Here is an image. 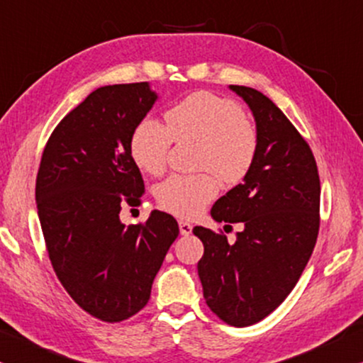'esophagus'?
Returning <instances> with one entry per match:
<instances>
[{"mask_svg": "<svg viewBox=\"0 0 363 363\" xmlns=\"http://www.w3.org/2000/svg\"><path fill=\"white\" fill-rule=\"evenodd\" d=\"M179 229H181L182 235H189L192 232V224H191V222L181 219V220H179Z\"/></svg>", "mask_w": 363, "mask_h": 363, "instance_id": "obj_1", "label": "esophagus"}]
</instances>
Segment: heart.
Segmentation results:
<instances>
[{"label":"heart","instance_id":"1","mask_svg":"<svg viewBox=\"0 0 363 363\" xmlns=\"http://www.w3.org/2000/svg\"><path fill=\"white\" fill-rule=\"evenodd\" d=\"M174 143H196V167L216 174L224 184H238L257 156V131L234 101L207 91L187 94L164 113V125L144 119L131 136V156L139 169L159 176ZM219 184L210 172L172 176L156 191L164 211L194 217L214 199Z\"/></svg>","mask_w":363,"mask_h":363}]
</instances>
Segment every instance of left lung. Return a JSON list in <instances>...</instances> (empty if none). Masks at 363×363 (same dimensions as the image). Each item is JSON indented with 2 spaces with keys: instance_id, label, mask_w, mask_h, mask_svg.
<instances>
[{
  "instance_id": "obj_1",
  "label": "left lung",
  "mask_w": 363,
  "mask_h": 363,
  "mask_svg": "<svg viewBox=\"0 0 363 363\" xmlns=\"http://www.w3.org/2000/svg\"><path fill=\"white\" fill-rule=\"evenodd\" d=\"M249 104L257 128V156L242 184L216 201L217 222H242L235 242L194 227L204 244L197 272L206 303L234 327L257 323L296 287L315 247L320 179L312 149L287 116L260 91L230 86Z\"/></svg>"
}]
</instances>
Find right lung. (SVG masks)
Returning a JSON list of instances; mask_svg holds the SVG:
<instances>
[{
	"instance_id": "obj_1",
	"label": "right lung",
	"mask_w": 363,
	"mask_h": 363,
	"mask_svg": "<svg viewBox=\"0 0 363 363\" xmlns=\"http://www.w3.org/2000/svg\"><path fill=\"white\" fill-rule=\"evenodd\" d=\"M156 99L147 83L93 91L56 125L38 171V216L52 269L72 301L103 322L144 308L179 235L177 220L161 211L138 225L119 219L124 206L141 204L131 136Z\"/></svg>"
}]
</instances>
